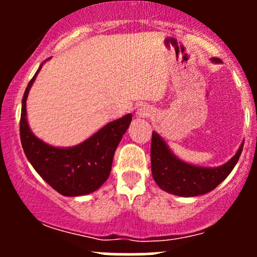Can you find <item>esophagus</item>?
Wrapping results in <instances>:
<instances>
[{
  "label": "esophagus",
  "instance_id": "34e87169",
  "mask_svg": "<svg viewBox=\"0 0 257 257\" xmlns=\"http://www.w3.org/2000/svg\"><path fill=\"white\" fill-rule=\"evenodd\" d=\"M137 113H138L139 117H143V118H146V117L151 116L152 110H150V108L147 107V106H143V107H141V108H139Z\"/></svg>",
  "mask_w": 257,
  "mask_h": 257
}]
</instances>
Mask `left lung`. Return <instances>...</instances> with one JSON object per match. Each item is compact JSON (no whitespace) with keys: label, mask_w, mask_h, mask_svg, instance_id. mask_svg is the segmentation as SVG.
<instances>
[{"label":"left lung","mask_w":257,"mask_h":257,"mask_svg":"<svg viewBox=\"0 0 257 257\" xmlns=\"http://www.w3.org/2000/svg\"><path fill=\"white\" fill-rule=\"evenodd\" d=\"M219 64L220 59L211 58ZM244 144V141H243ZM243 144L235 155L220 167H199L186 163L174 155L163 138L152 133L151 170L156 184L166 192L180 197H196L216 188L225 180L240 157Z\"/></svg>","instance_id":"8db88e82"}]
</instances>
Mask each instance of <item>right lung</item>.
Segmentation results:
<instances>
[{
    "instance_id": "right-lung-1",
    "label": "right lung",
    "mask_w": 257,
    "mask_h": 257,
    "mask_svg": "<svg viewBox=\"0 0 257 257\" xmlns=\"http://www.w3.org/2000/svg\"><path fill=\"white\" fill-rule=\"evenodd\" d=\"M29 82L22 101L20 140L26 158L49 186L66 197L85 196L99 190L111 173L113 155L126 129L131 125L133 114L108 122L81 144L70 147H57L44 143L32 133L26 117V100L38 72Z\"/></svg>"
}]
</instances>
